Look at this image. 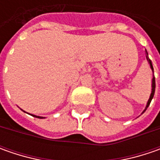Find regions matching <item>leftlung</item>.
<instances>
[{"label": "left lung", "instance_id": "obj_1", "mask_svg": "<svg viewBox=\"0 0 160 160\" xmlns=\"http://www.w3.org/2000/svg\"><path fill=\"white\" fill-rule=\"evenodd\" d=\"M146 58H147V60H148V62H149V64L151 66V69L153 71V67H152V63H151V60L149 58V56H148V52H147V51H146ZM153 73H154V71H153ZM155 87H156V83H155V77H153L152 78V91H151V96H150V99H149V101H148V103H147V106L145 108V109L143 110V112L142 113H144L145 110L147 109V108L149 107V105H150V103H151V100H152V98H153V96H154V93H155Z\"/></svg>", "mask_w": 160, "mask_h": 160}]
</instances>
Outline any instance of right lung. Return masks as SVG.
I'll list each match as a JSON object with an SVG mask.
<instances>
[{"label":"right lung","instance_id":"right-lung-1","mask_svg":"<svg viewBox=\"0 0 160 160\" xmlns=\"http://www.w3.org/2000/svg\"><path fill=\"white\" fill-rule=\"evenodd\" d=\"M35 118H41V117H37V116H34Z\"/></svg>","mask_w":160,"mask_h":160}]
</instances>
